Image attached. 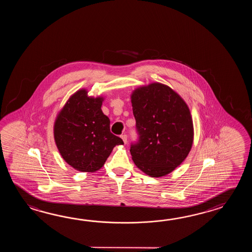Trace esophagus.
<instances>
[{
	"label": "esophagus",
	"instance_id": "obj_1",
	"mask_svg": "<svg viewBox=\"0 0 252 252\" xmlns=\"http://www.w3.org/2000/svg\"><path fill=\"white\" fill-rule=\"evenodd\" d=\"M121 138L123 139V140H124V144H126L127 143V139H128V137H127V135L126 134H123L122 136H121Z\"/></svg>",
	"mask_w": 252,
	"mask_h": 252
}]
</instances>
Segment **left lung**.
<instances>
[{
  "label": "left lung",
  "mask_w": 252,
  "mask_h": 252,
  "mask_svg": "<svg viewBox=\"0 0 252 252\" xmlns=\"http://www.w3.org/2000/svg\"><path fill=\"white\" fill-rule=\"evenodd\" d=\"M130 98L139 134V140L130 145L132 160L148 176H166L192 148L193 120L188 104L160 83L140 86Z\"/></svg>",
  "instance_id": "8db88e82"
}]
</instances>
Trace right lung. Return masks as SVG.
Returning <instances> with one entry per match:
<instances>
[{
	"label": "right lung",
	"instance_id": "add662e5",
	"mask_svg": "<svg viewBox=\"0 0 252 252\" xmlns=\"http://www.w3.org/2000/svg\"><path fill=\"white\" fill-rule=\"evenodd\" d=\"M103 97L88 96L81 89L70 96L54 124V138L60 155L76 170L95 172L104 165L116 145L124 144L110 130L102 113Z\"/></svg>",
	"mask_w": 252,
	"mask_h": 252
}]
</instances>
